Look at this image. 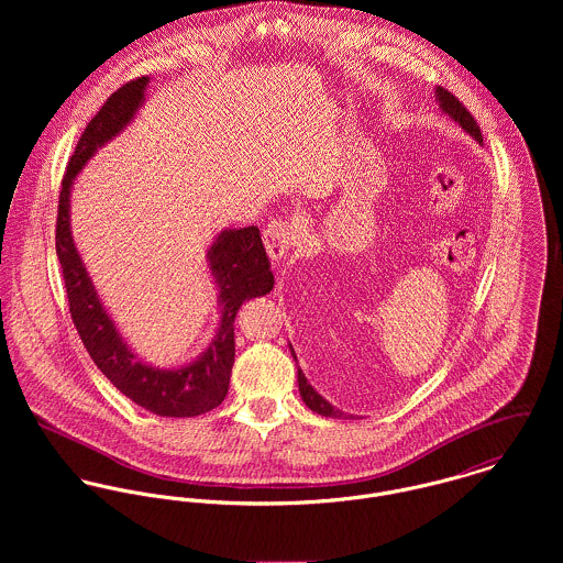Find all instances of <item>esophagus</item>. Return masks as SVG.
I'll return each instance as SVG.
<instances>
[{"mask_svg": "<svg viewBox=\"0 0 563 563\" xmlns=\"http://www.w3.org/2000/svg\"><path fill=\"white\" fill-rule=\"evenodd\" d=\"M297 223L295 221H284V219H277V221H271L264 230V246H266V253L273 262H279L282 257H286V253L290 251L292 242L297 239Z\"/></svg>", "mask_w": 563, "mask_h": 563, "instance_id": "1", "label": "esophagus"}]
</instances>
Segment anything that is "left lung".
Wrapping results in <instances>:
<instances>
[{
    "label": "left lung",
    "mask_w": 563,
    "mask_h": 563,
    "mask_svg": "<svg viewBox=\"0 0 563 563\" xmlns=\"http://www.w3.org/2000/svg\"><path fill=\"white\" fill-rule=\"evenodd\" d=\"M435 101L440 103V110H442L451 121H455L466 134H471V136L482 145V130H479L477 121L473 119V114L464 108V103H462L455 95H451V92H449L446 88H442V86H435ZM290 353H292V357H295V362H297V355H295L292 344H290ZM297 382H299L301 399H303V402H306L312 411L321 413L324 418H342V416L346 418V413H344L342 409H335L331 402L327 401V399H322L321 395L308 384V379H306V375H303L301 368H297Z\"/></svg>",
    "instance_id": "1"
}]
</instances>
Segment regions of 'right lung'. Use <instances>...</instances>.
I'll return each mask as SVG.
<instances>
[{"label": "right lung", "instance_id": "add662e5", "mask_svg": "<svg viewBox=\"0 0 563 563\" xmlns=\"http://www.w3.org/2000/svg\"><path fill=\"white\" fill-rule=\"evenodd\" d=\"M147 84L150 78L123 84L86 125L63 177L56 221V253L63 266L71 319L97 368L119 393L147 411L168 418H190L219 407L228 397L236 355V314L244 301L271 292L275 279L255 225L223 230L206 255L208 268L219 288L217 303L221 312L208 349L184 366L161 368L143 362L123 340L119 327L103 308L71 236V188L78 173L97 154V150L108 145L134 121L136 112L145 103Z\"/></svg>", "mask_w": 563, "mask_h": 563}]
</instances>
